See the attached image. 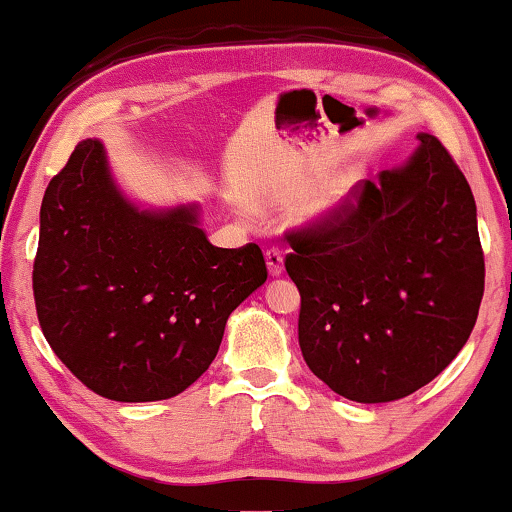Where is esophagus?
I'll use <instances>...</instances> for the list:
<instances>
[{
  "label": "esophagus",
  "mask_w": 512,
  "mask_h": 512,
  "mask_svg": "<svg viewBox=\"0 0 512 512\" xmlns=\"http://www.w3.org/2000/svg\"><path fill=\"white\" fill-rule=\"evenodd\" d=\"M266 269H269L271 276H283L285 262L280 250H266Z\"/></svg>",
  "instance_id": "esophagus-1"
}]
</instances>
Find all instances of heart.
Returning <instances> with one entry per match:
<instances>
[{"mask_svg": "<svg viewBox=\"0 0 512 512\" xmlns=\"http://www.w3.org/2000/svg\"><path fill=\"white\" fill-rule=\"evenodd\" d=\"M359 192V174H350L343 178H336L334 183H329L325 190H320L318 197L311 201L306 211V220L313 225H325L348 211Z\"/></svg>", "mask_w": 512, "mask_h": 512, "instance_id": "b5f03b06", "label": "heart"}]
</instances>
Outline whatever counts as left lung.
<instances>
[{
  "mask_svg": "<svg viewBox=\"0 0 512 512\" xmlns=\"http://www.w3.org/2000/svg\"><path fill=\"white\" fill-rule=\"evenodd\" d=\"M417 139L341 218L287 236L301 355L357 403L431 383L469 341L485 290L471 187L436 136Z\"/></svg>",
  "mask_w": 512,
  "mask_h": 512,
  "instance_id": "8db88e82",
  "label": "left lung"
}]
</instances>
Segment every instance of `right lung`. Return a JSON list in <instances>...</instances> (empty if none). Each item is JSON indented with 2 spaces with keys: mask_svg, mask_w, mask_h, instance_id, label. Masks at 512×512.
<instances>
[{
  "mask_svg": "<svg viewBox=\"0 0 512 512\" xmlns=\"http://www.w3.org/2000/svg\"><path fill=\"white\" fill-rule=\"evenodd\" d=\"M39 325L99 397L141 403L187 390L218 355L227 318L266 280L262 250L218 248L201 204L143 206L85 139L41 201Z\"/></svg>",
  "mask_w": 512,
  "mask_h": 512,
  "instance_id": "obj_1",
  "label": "right lung"
}]
</instances>
